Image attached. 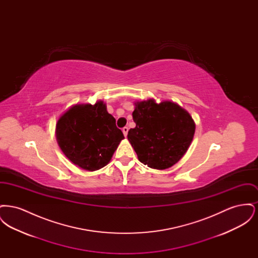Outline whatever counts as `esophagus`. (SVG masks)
Returning <instances> with one entry per match:
<instances>
[{
    "instance_id": "obj_1",
    "label": "esophagus",
    "mask_w": 258,
    "mask_h": 258,
    "mask_svg": "<svg viewBox=\"0 0 258 258\" xmlns=\"http://www.w3.org/2000/svg\"><path fill=\"white\" fill-rule=\"evenodd\" d=\"M123 134L125 137H126V135H127V132H128V127L127 126H124V127H123Z\"/></svg>"
}]
</instances>
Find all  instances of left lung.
Masks as SVG:
<instances>
[{
  "label": "left lung",
  "instance_id": "1",
  "mask_svg": "<svg viewBox=\"0 0 258 258\" xmlns=\"http://www.w3.org/2000/svg\"><path fill=\"white\" fill-rule=\"evenodd\" d=\"M133 118L136 123L127 139L143 164L163 170L177 163L189 147L196 123L184 108L169 100L154 98L136 101Z\"/></svg>",
  "mask_w": 258,
  "mask_h": 258
}]
</instances>
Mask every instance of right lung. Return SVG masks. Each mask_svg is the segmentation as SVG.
Segmentation results:
<instances>
[{
    "mask_svg": "<svg viewBox=\"0 0 258 258\" xmlns=\"http://www.w3.org/2000/svg\"><path fill=\"white\" fill-rule=\"evenodd\" d=\"M56 138L64 156L75 165L96 171L110 161L123 135L102 100L75 104L56 124Z\"/></svg>",
    "mask_w": 258,
    "mask_h": 258,
    "instance_id": "1",
    "label": "right lung"
}]
</instances>
